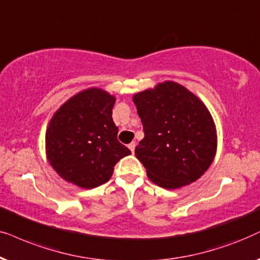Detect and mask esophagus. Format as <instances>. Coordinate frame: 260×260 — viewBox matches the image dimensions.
Segmentation results:
<instances>
[{
    "instance_id": "obj_1",
    "label": "esophagus",
    "mask_w": 260,
    "mask_h": 260,
    "mask_svg": "<svg viewBox=\"0 0 260 260\" xmlns=\"http://www.w3.org/2000/svg\"><path fill=\"white\" fill-rule=\"evenodd\" d=\"M128 148H129L132 153H134V150H136V143H131L129 145H128Z\"/></svg>"
}]
</instances>
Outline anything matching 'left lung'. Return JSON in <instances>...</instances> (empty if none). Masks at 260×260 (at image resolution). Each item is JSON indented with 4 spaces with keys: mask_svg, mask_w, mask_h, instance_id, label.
<instances>
[{
    "mask_svg": "<svg viewBox=\"0 0 260 260\" xmlns=\"http://www.w3.org/2000/svg\"><path fill=\"white\" fill-rule=\"evenodd\" d=\"M145 137L136 155L147 177L165 189L195 182L216 153L215 123L203 102L172 81L133 96Z\"/></svg>",
    "mask_w": 260,
    "mask_h": 260,
    "instance_id": "8db88e82",
    "label": "left lung"
}]
</instances>
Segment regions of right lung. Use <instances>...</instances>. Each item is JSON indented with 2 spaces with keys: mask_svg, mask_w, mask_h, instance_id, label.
<instances>
[{
  "mask_svg": "<svg viewBox=\"0 0 260 260\" xmlns=\"http://www.w3.org/2000/svg\"><path fill=\"white\" fill-rule=\"evenodd\" d=\"M115 98L89 88L69 99L48 123L46 154L54 171L69 183L92 189L108 182L114 166L131 151L117 140L112 114Z\"/></svg>",
  "mask_w": 260,
  "mask_h": 260,
  "instance_id": "right-lung-1",
  "label": "right lung"
}]
</instances>
